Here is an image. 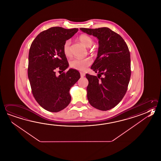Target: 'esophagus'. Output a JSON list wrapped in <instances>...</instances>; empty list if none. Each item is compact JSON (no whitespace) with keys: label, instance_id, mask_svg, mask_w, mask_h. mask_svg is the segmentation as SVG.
<instances>
[{"label":"esophagus","instance_id":"1","mask_svg":"<svg viewBox=\"0 0 161 161\" xmlns=\"http://www.w3.org/2000/svg\"><path fill=\"white\" fill-rule=\"evenodd\" d=\"M80 76L81 77H83L85 76V73H84V72H80Z\"/></svg>","mask_w":161,"mask_h":161}]
</instances>
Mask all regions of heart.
<instances>
[{
	"mask_svg": "<svg viewBox=\"0 0 161 161\" xmlns=\"http://www.w3.org/2000/svg\"><path fill=\"white\" fill-rule=\"evenodd\" d=\"M79 42L82 44L83 46L86 47H90L92 45L93 40L91 37L89 36L88 35L82 34L78 38ZM70 41L69 40H67L64 43L63 47V50L64 55L67 57H69L71 53H70ZM92 63V61L89 58H74L72 60L70 61V67L75 69L79 70L81 71H84L87 69L89 66H90Z\"/></svg>",
	"mask_w": 161,
	"mask_h": 161,
	"instance_id": "1",
	"label": "heart"
}]
</instances>
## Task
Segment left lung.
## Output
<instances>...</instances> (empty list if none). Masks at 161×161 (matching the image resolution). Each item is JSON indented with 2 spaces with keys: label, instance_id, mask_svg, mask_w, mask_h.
I'll list each match as a JSON object with an SVG mask.
<instances>
[{
  "label": "left lung",
  "instance_id": "8db88e82",
  "mask_svg": "<svg viewBox=\"0 0 161 161\" xmlns=\"http://www.w3.org/2000/svg\"><path fill=\"white\" fill-rule=\"evenodd\" d=\"M80 29L98 39L97 57L91 68L98 76L86 74L88 101L97 109H111L124 97L130 79V55L127 44L109 28Z\"/></svg>",
  "mask_w": 161,
  "mask_h": 161
}]
</instances>
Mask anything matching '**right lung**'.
Returning a JSON list of instances; mask_svg holds the SVG:
<instances>
[{
	"label": "right lung",
	"instance_id": "add662e5",
	"mask_svg": "<svg viewBox=\"0 0 161 161\" xmlns=\"http://www.w3.org/2000/svg\"><path fill=\"white\" fill-rule=\"evenodd\" d=\"M78 30L50 28L40 33L31 44L28 76L32 92L40 105L49 112H60L69 105L70 89L80 78L79 71L72 68L58 76L55 72L57 68L63 72L69 66L63 47Z\"/></svg>",
	"mask_w": 161,
	"mask_h": 161
}]
</instances>
